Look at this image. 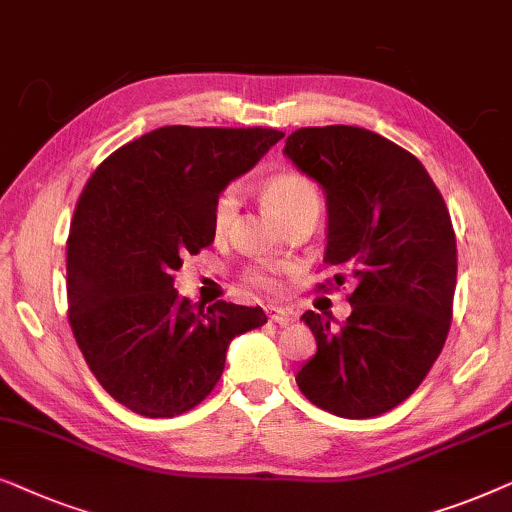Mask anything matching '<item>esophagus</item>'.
I'll use <instances>...</instances> for the list:
<instances>
[{
	"instance_id": "34e87169",
	"label": "esophagus",
	"mask_w": 512,
	"mask_h": 512,
	"mask_svg": "<svg viewBox=\"0 0 512 512\" xmlns=\"http://www.w3.org/2000/svg\"><path fill=\"white\" fill-rule=\"evenodd\" d=\"M266 315H269L271 322H276V325H290V322L294 320L290 311H285V308H276V306H269L266 308Z\"/></svg>"
}]
</instances>
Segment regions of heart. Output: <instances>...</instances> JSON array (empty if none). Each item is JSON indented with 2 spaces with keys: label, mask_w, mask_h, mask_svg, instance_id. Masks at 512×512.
Wrapping results in <instances>:
<instances>
[{
  "label": "heart",
  "mask_w": 512,
  "mask_h": 512,
  "mask_svg": "<svg viewBox=\"0 0 512 512\" xmlns=\"http://www.w3.org/2000/svg\"><path fill=\"white\" fill-rule=\"evenodd\" d=\"M264 199L273 213L285 225L299 218H315L322 211V194L311 178L283 171L264 181ZM239 213V190L234 185L222 187L211 208V225L218 236H225L232 229ZM285 266L257 264L246 271V280L266 294H280L285 287Z\"/></svg>",
  "instance_id": "heart-1"
}]
</instances>
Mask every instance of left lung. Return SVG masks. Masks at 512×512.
<instances>
[{
    "mask_svg": "<svg viewBox=\"0 0 512 512\" xmlns=\"http://www.w3.org/2000/svg\"><path fill=\"white\" fill-rule=\"evenodd\" d=\"M283 153L325 190V262L336 285H355L343 325L301 315L318 352L297 385L338 417L383 415L420 387L448 338L457 285L448 206L415 155L369 129L301 127Z\"/></svg>",
    "mask_w": 512,
    "mask_h": 512,
    "instance_id": "left-lung-1",
    "label": "left lung"
}]
</instances>
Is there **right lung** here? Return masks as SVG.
Instances as JSON below:
<instances>
[{
	"instance_id": "1",
	"label": "right lung",
	"mask_w": 512,
	"mask_h": 512,
	"mask_svg": "<svg viewBox=\"0 0 512 512\" xmlns=\"http://www.w3.org/2000/svg\"><path fill=\"white\" fill-rule=\"evenodd\" d=\"M283 132L169 125L115 150L78 199L67 241L69 325L111 397L146 417L204 401L234 336L266 322L259 306L178 297L174 273L215 239L222 187Z\"/></svg>"
}]
</instances>
